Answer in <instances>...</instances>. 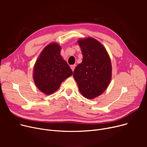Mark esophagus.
<instances>
[{
    "mask_svg": "<svg viewBox=\"0 0 147 147\" xmlns=\"http://www.w3.org/2000/svg\"><path fill=\"white\" fill-rule=\"evenodd\" d=\"M75 67H76V65H71L70 66V67H71V69H72V71H73L74 70Z\"/></svg>",
    "mask_w": 147,
    "mask_h": 147,
    "instance_id": "obj_1",
    "label": "esophagus"
}]
</instances>
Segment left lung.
Wrapping results in <instances>:
<instances>
[{
	"label": "left lung",
	"instance_id": "8db88e82",
	"mask_svg": "<svg viewBox=\"0 0 147 147\" xmlns=\"http://www.w3.org/2000/svg\"><path fill=\"white\" fill-rule=\"evenodd\" d=\"M78 43L83 60L74 69V78L82 95L94 99L109 86L112 78L111 59L104 45L93 37L80 38Z\"/></svg>",
	"mask_w": 147,
	"mask_h": 147
}]
</instances>
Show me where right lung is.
<instances>
[{"label":"right lung","instance_id":"add662e5","mask_svg":"<svg viewBox=\"0 0 147 147\" xmlns=\"http://www.w3.org/2000/svg\"><path fill=\"white\" fill-rule=\"evenodd\" d=\"M61 46L52 42L44 48L33 68V78L38 89L45 95L57 91L73 71L61 55Z\"/></svg>","mask_w":147,"mask_h":147}]
</instances>
